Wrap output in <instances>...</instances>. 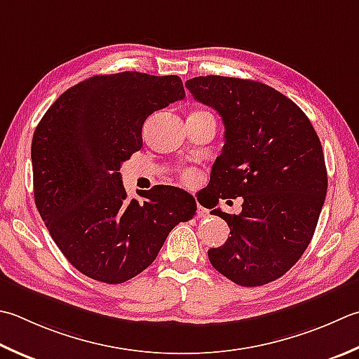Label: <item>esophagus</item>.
Here are the masks:
<instances>
[{"mask_svg": "<svg viewBox=\"0 0 359 359\" xmlns=\"http://www.w3.org/2000/svg\"><path fill=\"white\" fill-rule=\"evenodd\" d=\"M208 215V212L203 207H201V205H198V217H205Z\"/></svg>", "mask_w": 359, "mask_h": 359, "instance_id": "1", "label": "esophagus"}]
</instances>
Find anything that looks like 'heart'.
Here are the masks:
<instances>
[{"label":"heart","instance_id":"heart-1","mask_svg":"<svg viewBox=\"0 0 359 359\" xmlns=\"http://www.w3.org/2000/svg\"><path fill=\"white\" fill-rule=\"evenodd\" d=\"M196 180H198V174H196L194 171H185L184 172V182L185 184H196Z\"/></svg>","mask_w":359,"mask_h":359}]
</instances>
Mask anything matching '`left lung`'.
<instances>
[{"instance_id": "8db88e82", "label": "left lung", "mask_w": 359, "mask_h": 359, "mask_svg": "<svg viewBox=\"0 0 359 359\" xmlns=\"http://www.w3.org/2000/svg\"><path fill=\"white\" fill-rule=\"evenodd\" d=\"M185 87L226 128L210 189L216 201H244L240 215L212 210L230 236L208 250L210 263L240 286L273 282L304 255L324 207L328 180L318 133L297 104L266 83L199 76Z\"/></svg>"}]
</instances>
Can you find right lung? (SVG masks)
Here are the masks:
<instances>
[{
  "label": "right lung",
  "mask_w": 359,
  "mask_h": 359,
  "mask_svg": "<svg viewBox=\"0 0 359 359\" xmlns=\"http://www.w3.org/2000/svg\"><path fill=\"white\" fill-rule=\"evenodd\" d=\"M185 97L179 76L138 72L93 76L60 95L32 137L34 199L54 243L74 268L118 285L157 258L170 231L196 213L175 187L129 199L121 163L142 149L156 110Z\"/></svg>",
  "instance_id": "add662e5"
}]
</instances>
